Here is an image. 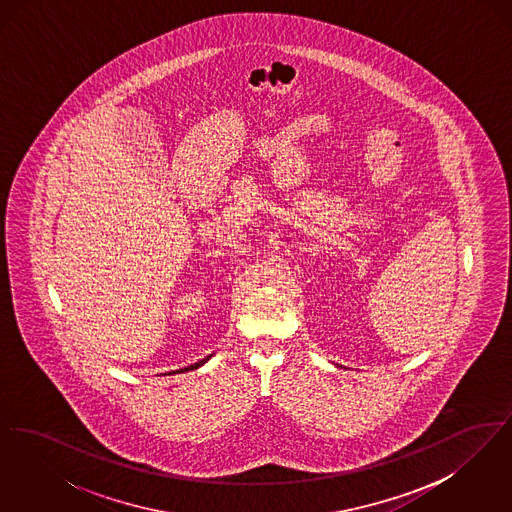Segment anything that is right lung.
<instances>
[{
	"instance_id": "obj_1",
	"label": "right lung",
	"mask_w": 512,
	"mask_h": 512,
	"mask_svg": "<svg viewBox=\"0 0 512 512\" xmlns=\"http://www.w3.org/2000/svg\"><path fill=\"white\" fill-rule=\"evenodd\" d=\"M211 359V355L209 357H205V359H201L199 363H195V365L186 366V368H180V370H176V372H188V370H194V368H199V366L203 365V363H207Z\"/></svg>"
}]
</instances>
